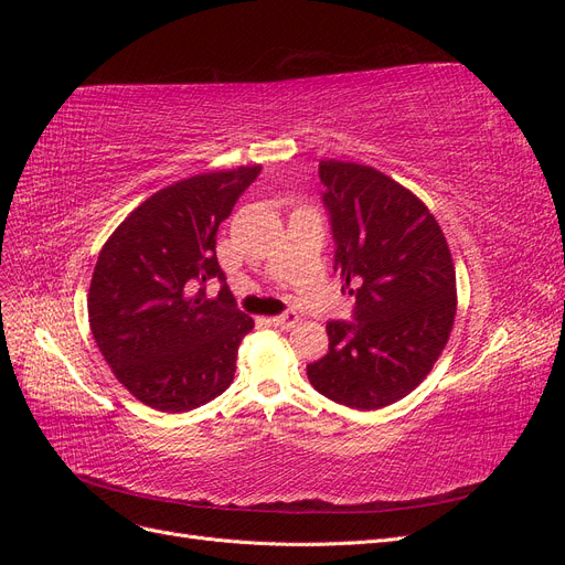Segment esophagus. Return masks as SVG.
<instances>
[{
	"mask_svg": "<svg viewBox=\"0 0 565 565\" xmlns=\"http://www.w3.org/2000/svg\"><path fill=\"white\" fill-rule=\"evenodd\" d=\"M270 322H273V324H276V328L289 330V328H295V324L299 322V316H297L295 311H287V313H282V316H276V318H270Z\"/></svg>",
	"mask_w": 565,
	"mask_h": 565,
	"instance_id": "1",
	"label": "esophagus"
}]
</instances>
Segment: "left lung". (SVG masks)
I'll use <instances>...</instances> for the list:
<instances>
[{
    "label": "left lung",
    "instance_id": "left-lung-1",
    "mask_svg": "<svg viewBox=\"0 0 565 565\" xmlns=\"http://www.w3.org/2000/svg\"><path fill=\"white\" fill-rule=\"evenodd\" d=\"M322 204L353 320H330V351L306 365L324 398L380 409L405 398L446 349L457 311L455 266L426 204L374 167L320 160Z\"/></svg>",
    "mask_w": 565,
    "mask_h": 565
}]
</instances>
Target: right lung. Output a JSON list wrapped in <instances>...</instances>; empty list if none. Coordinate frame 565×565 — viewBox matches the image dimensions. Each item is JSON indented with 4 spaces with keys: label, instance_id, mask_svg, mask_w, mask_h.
I'll use <instances>...</instances> for the list:
<instances>
[{
    "label": "right lung",
    "instance_id": "obj_1",
    "mask_svg": "<svg viewBox=\"0 0 565 565\" xmlns=\"http://www.w3.org/2000/svg\"><path fill=\"white\" fill-rule=\"evenodd\" d=\"M262 167L177 181L141 202L98 254L92 334L134 398L188 413L224 393L254 320L237 309L216 259V231ZM220 297H203L206 282Z\"/></svg>",
    "mask_w": 565,
    "mask_h": 565
}]
</instances>
